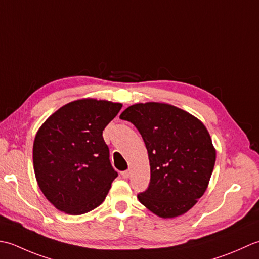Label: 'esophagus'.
Here are the masks:
<instances>
[{
  "instance_id": "34e87169",
  "label": "esophagus",
  "mask_w": 259,
  "mask_h": 259,
  "mask_svg": "<svg viewBox=\"0 0 259 259\" xmlns=\"http://www.w3.org/2000/svg\"><path fill=\"white\" fill-rule=\"evenodd\" d=\"M120 176L123 177V179H128L130 178V171L126 170V171L120 172Z\"/></svg>"
}]
</instances>
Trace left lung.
Here are the masks:
<instances>
[{"label": "left lung", "mask_w": 259, "mask_h": 259, "mask_svg": "<svg viewBox=\"0 0 259 259\" xmlns=\"http://www.w3.org/2000/svg\"><path fill=\"white\" fill-rule=\"evenodd\" d=\"M140 132L149 153L151 180L137 194L162 218L186 213L207 190L215 151L205 126L184 110L161 103L135 104L119 116Z\"/></svg>", "instance_id": "1"}]
</instances>
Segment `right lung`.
<instances>
[{
    "label": "right lung",
    "instance_id": "obj_1",
    "mask_svg": "<svg viewBox=\"0 0 259 259\" xmlns=\"http://www.w3.org/2000/svg\"><path fill=\"white\" fill-rule=\"evenodd\" d=\"M122 108L107 100L79 99L65 105L41 126L33 143L39 188L68 214L89 212L102 203L118 176L103 131Z\"/></svg>",
    "mask_w": 259,
    "mask_h": 259
}]
</instances>
